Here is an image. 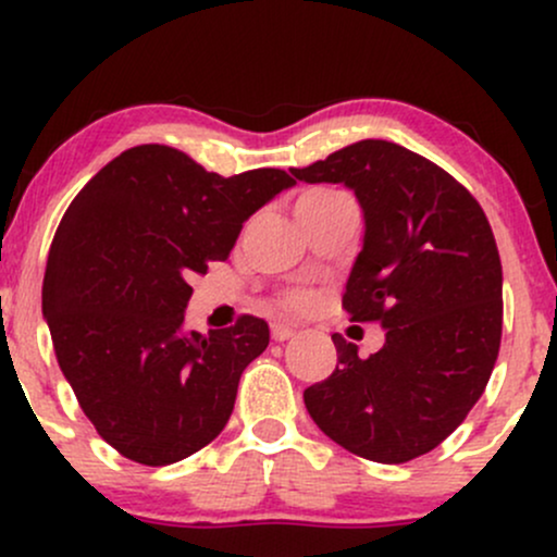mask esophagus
Listing matches in <instances>:
<instances>
[{"instance_id":"esophagus-1","label":"esophagus","mask_w":557,"mask_h":557,"mask_svg":"<svg viewBox=\"0 0 557 557\" xmlns=\"http://www.w3.org/2000/svg\"><path fill=\"white\" fill-rule=\"evenodd\" d=\"M293 335H296V330L287 327V324H272V337H274V341H277V343L290 341Z\"/></svg>"}]
</instances>
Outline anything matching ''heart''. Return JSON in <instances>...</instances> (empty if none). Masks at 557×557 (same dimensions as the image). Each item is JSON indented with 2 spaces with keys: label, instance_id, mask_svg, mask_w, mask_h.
I'll use <instances>...</instances> for the list:
<instances>
[{
  "label": "heart",
  "instance_id": "obj_1",
  "mask_svg": "<svg viewBox=\"0 0 557 557\" xmlns=\"http://www.w3.org/2000/svg\"><path fill=\"white\" fill-rule=\"evenodd\" d=\"M335 194H341V190H332V188H311V190H306V194L298 198L296 209H298V207H306V203H317V201H322V198H330V196H335ZM304 304H306V298L300 296V293H296V296L287 298V306H293V309H298V306H304Z\"/></svg>",
  "mask_w": 557,
  "mask_h": 557
}]
</instances>
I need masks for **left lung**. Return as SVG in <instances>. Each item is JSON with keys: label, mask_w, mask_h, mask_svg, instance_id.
Returning a JSON list of instances; mask_svg holds the SVG:
<instances>
[{"label": "left lung", "mask_w": 557, "mask_h": 557, "mask_svg": "<svg viewBox=\"0 0 557 557\" xmlns=\"http://www.w3.org/2000/svg\"><path fill=\"white\" fill-rule=\"evenodd\" d=\"M290 172L359 198L363 243L343 309L385 330L369 359L332 335L337 367L304 389L306 411L369 461L424 456L482 398L500 350L503 267L487 216L445 170L389 140H356Z\"/></svg>", "instance_id": "1"}]
</instances>
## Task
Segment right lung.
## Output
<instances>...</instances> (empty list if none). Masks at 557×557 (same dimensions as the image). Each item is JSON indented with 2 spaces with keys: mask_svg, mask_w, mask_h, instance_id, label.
<instances>
[{
  "mask_svg": "<svg viewBox=\"0 0 557 557\" xmlns=\"http://www.w3.org/2000/svg\"><path fill=\"white\" fill-rule=\"evenodd\" d=\"M290 185L283 170L222 177L144 144L96 172L62 216L44 319L83 413L131 461H183L225 430L270 324L240 317L207 337L188 330V280L227 259L243 222Z\"/></svg>",
  "mask_w": 557,
  "mask_h": 557,
  "instance_id": "add662e5",
  "label": "right lung"
}]
</instances>
